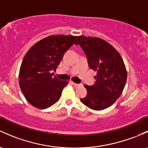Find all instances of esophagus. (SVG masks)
I'll use <instances>...</instances> for the list:
<instances>
[{
  "mask_svg": "<svg viewBox=\"0 0 148 148\" xmlns=\"http://www.w3.org/2000/svg\"><path fill=\"white\" fill-rule=\"evenodd\" d=\"M73 85H74V86L75 87H79V86H82V84H76V83H74V82H73Z\"/></svg>",
  "mask_w": 148,
  "mask_h": 148,
  "instance_id": "esophagus-1",
  "label": "esophagus"
}]
</instances>
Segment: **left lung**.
Here are the masks:
<instances>
[{"label": "left lung", "mask_w": 148, "mask_h": 148, "mask_svg": "<svg viewBox=\"0 0 148 148\" xmlns=\"http://www.w3.org/2000/svg\"><path fill=\"white\" fill-rule=\"evenodd\" d=\"M79 46L88 58L90 69L97 71L96 82L84 85L87 95L80 101L96 111L111 106L122 94L127 80L123 60L117 50L98 37L77 36Z\"/></svg>", "instance_id": "1"}]
</instances>
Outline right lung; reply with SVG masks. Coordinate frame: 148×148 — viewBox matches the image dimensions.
I'll return each mask as SVG.
<instances>
[{"label": "right lung", "instance_id": "add662e5", "mask_svg": "<svg viewBox=\"0 0 148 148\" xmlns=\"http://www.w3.org/2000/svg\"><path fill=\"white\" fill-rule=\"evenodd\" d=\"M77 39L72 35H52L34 45L25 55L19 73L22 92L31 105L45 109L57 102L67 81L53 77L65 52Z\"/></svg>", "mask_w": 148, "mask_h": 148}]
</instances>
